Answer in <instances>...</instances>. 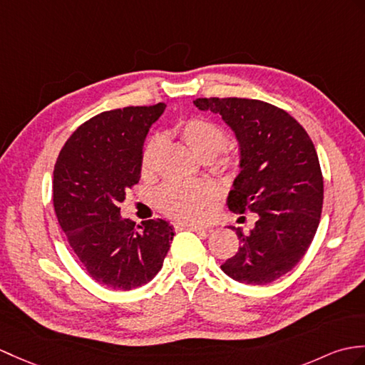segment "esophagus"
<instances>
[{"label": "esophagus", "mask_w": 365, "mask_h": 365, "mask_svg": "<svg viewBox=\"0 0 365 365\" xmlns=\"http://www.w3.org/2000/svg\"><path fill=\"white\" fill-rule=\"evenodd\" d=\"M185 230H191V232H208L207 227H202V225H196V224H183L180 225Z\"/></svg>", "instance_id": "34e87169"}]
</instances>
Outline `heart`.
I'll return each mask as SVG.
<instances>
[{"label":"heart","mask_w":365,"mask_h":365,"mask_svg":"<svg viewBox=\"0 0 365 365\" xmlns=\"http://www.w3.org/2000/svg\"><path fill=\"white\" fill-rule=\"evenodd\" d=\"M175 133L203 162L213 160L222 152L227 144V133L217 123L208 118H188L175 125ZM162 154V140L154 137L144 144L141 152V174L144 177L154 175L158 158ZM216 190L210 183H169L157 194V203L179 221H197L203 216V210L215 199Z\"/></svg>","instance_id":"obj_1"}]
</instances>
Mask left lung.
<instances>
[{"label": "left lung", "mask_w": 365, "mask_h": 365, "mask_svg": "<svg viewBox=\"0 0 365 365\" xmlns=\"http://www.w3.org/2000/svg\"><path fill=\"white\" fill-rule=\"evenodd\" d=\"M194 106L221 115L238 140L228 208L258 216L249 233L230 227L241 247L221 269L240 283H272L299 264L320 222L324 177L314 144L289 113L258 99L199 98Z\"/></svg>", "instance_id": "8db88e82"}]
</instances>
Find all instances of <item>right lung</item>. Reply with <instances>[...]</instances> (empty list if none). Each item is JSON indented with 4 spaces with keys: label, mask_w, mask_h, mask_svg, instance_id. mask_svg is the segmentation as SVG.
I'll use <instances>...</instances> for the list:
<instances>
[{
    "label": "right lung",
    "mask_w": 365,
    "mask_h": 365,
    "mask_svg": "<svg viewBox=\"0 0 365 365\" xmlns=\"http://www.w3.org/2000/svg\"><path fill=\"white\" fill-rule=\"evenodd\" d=\"M166 104L103 112L79 125L54 166L57 221L93 279L130 291L149 283L163 266L174 238L163 219L140 228L121 217L120 202L141 177L146 135Z\"/></svg>",
    "instance_id": "1"
}]
</instances>
